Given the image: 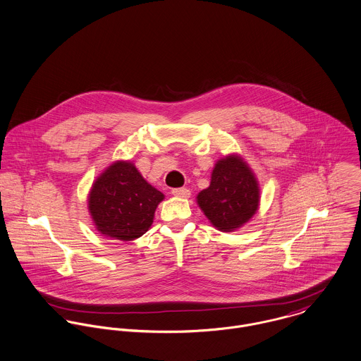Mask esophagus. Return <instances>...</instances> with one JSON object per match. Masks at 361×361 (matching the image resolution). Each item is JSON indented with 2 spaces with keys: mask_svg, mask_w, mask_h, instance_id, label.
<instances>
[{
  "mask_svg": "<svg viewBox=\"0 0 361 361\" xmlns=\"http://www.w3.org/2000/svg\"><path fill=\"white\" fill-rule=\"evenodd\" d=\"M172 195H173L175 197L188 199V197H190V190L186 189V188H179V189H173V190H172Z\"/></svg>",
  "mask_w": 361,
  "mask_h": 361,
  "instance_id": "obj_1",
  "label": "esophagus"
}]
</instances>
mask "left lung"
I'll use <instances>...</instances> for the list:
<instances>
[{"mask_svg": "<svg viewBox=\"0 0 361 361\" xmlns=\"http://www.w3.org/2000/svg\"><path fill=\"white\" fill-rule=\"evenodd\" d=\"M258 203L257 179L243 158L235 154L215 164L209 186L197 195V204L222 232L245 225L256 214Z\"/></svg>", "mask_w": 361, "mask_h": 361, "instance_id": "obj_1", "label": "left lung"}]
</instances>
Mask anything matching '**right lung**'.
<instances>
[{
	"label": "right lung",
	"instance_id": "right-lung-1",
	"mask_svg": "<svg viewBox=\"0 0 361 361\" xmlns=\"http://www.w3.org/2000/svg\"><path fill=\"white\" fill-rule=\"evenodd\" d=\"M164 195L129 161L111 164L89 193V212L97 231L111 239L135 240L153 224Z\"/></svg>",
	"mask_w": 361,
	"mask_h": 361
}]
</instances>
